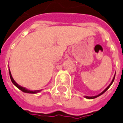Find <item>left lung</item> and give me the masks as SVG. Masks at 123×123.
<instances>
[{
  "instance_id": "8db88e82",
  "label": "left lung",
  "mask_w": 123,
  "mask_h": 123,
  "mask_svg": "<svg viewBox=\"0 0 123 123\" xmlns=\"http://www.w3.org/2000/svg\"><path fill=\"white\" fill-rule=\"evenodd\" d=\"M115 74H116V73H115ZM114 78H115V75L114 76L113 79H112V82L110 83V84L109 85H108V86L106 87V89H104V90L102 91L101 93H99V94L97 95H95V96H91H91H85V98H86V99H94V98H98V97H99V96H100V95L103 94V93H104L106 92V91H107V90H108V89H109L110 86L112 85V84L113 83L114 80Z\"/></svg>"
}]
</instances>
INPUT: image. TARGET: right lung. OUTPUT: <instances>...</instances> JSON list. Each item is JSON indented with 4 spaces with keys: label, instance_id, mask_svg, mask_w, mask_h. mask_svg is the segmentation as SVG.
<instances>
[{
    "label": "right lung",
    "instance_id": "1",
    "mask_svg": "<svg viewBox=\"0 0 123 123\" xmlns=\"http://www.w3.org/2000/svg\"><path fill=\"white\" fill-rule=\"evenodd\" d=\"M9 75H10V78H11V81H12V83H13V85L15 86H17V88L19 89H20L21 91H23V92H24V93H38V92H40L41 90H36V91H30L28 89H26L25 87H24V86H21L20 85H19L18 84H17L15 80H14L13 78V76H12V75H11V71H10V69L9 70Z\"/></svg>",
    "mask_w": 123,
    "mask_h": 123
}]
</instances>
